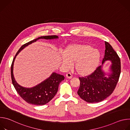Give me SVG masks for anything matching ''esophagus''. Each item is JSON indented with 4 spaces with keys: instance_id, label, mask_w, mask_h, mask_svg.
<instances>
[{
    "instance_id": "esophagus-1",
    "label": "esophagus",
    "mask_w": 130,
    "mask_h": 130,
    "mask_svg": "<svg viewBox=\"0 0 130 130\" xmlns=\"http://www.w3.org/2000/svg\"><path fill=\"white\" fill-rule=\"evenodd\" d=\"M66 77L67 78V79H71L72 78V75H71V74L69 72L67 73L66 75Z\"/></svg>"
}]
</instances>
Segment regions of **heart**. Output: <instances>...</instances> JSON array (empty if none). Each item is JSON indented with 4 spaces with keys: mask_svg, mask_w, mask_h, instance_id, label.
<instances>
[{
    "mask_svg": "<svg viewBox=\"0 0 130 130\" xmlns=\"http://www.w3.org/2000/svg\"><path fill=\"white\" fill-rule=\"evenodd\" d=\"M61 58V63L65 68L75 63L74 68L79 75H90L98 67L100 60L99 51L86 44H71L66 47Z\"/></svg>",
    "mask_w": 130,
    "mask_h": 130,
    "instance_id": "obj_1",
    "label": "heart"
}]
</instances>
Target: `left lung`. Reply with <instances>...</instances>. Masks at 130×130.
<instances>
[{
    "instance_id": "8db88e82",
    "label": "left lung",
    "mask_w": 130,
    "mask_h": 130,
    "mask_svg": "<svg viewBox=\"0 0 130 130\" xmlns=\"http://www.w3.org/2000/svg\"><path fill=\"white\" fill-rule=\"evenodd\" d=\"M105 50L102 64L105 61L112 62L109 72L106 73L100 66L91 75L79 77L80 85L77 92L83 100L88 103L104 100L113 93L121 72L120 60L116 52L108 42H105Z\"/></svg>"
}]
</instances>
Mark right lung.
Returning a JSON list of instances; mask_svg holds the SVG:
<instances>
[{
	"instance_id": "1",
	"label": "right lung",
	"mask_w": 130,
	"mask_h": 130,
	"mask_svg": "<svg viewBox=\"0 0 130 130\" xmlns=\"http://www.w3.org/2000/svg\"><path fill=\"white\" fill-rule=\"evenodd\" d=\"M57 35H49L41 36L35 40H33L24 45H23L18 50L14 57L11 66V75L13 86H14L17 93L27 102L29 104L36 105H42L48 103L56 95L58 90L59 85L61 82L64 80L63 75L53 72L51 76L40 83L31 88H26L21 86L15 81L13 75V65L17 55L24 48L32 43L35 42L39 39L53 40L58 39Z\"/></svg>"
}]
</instances>
